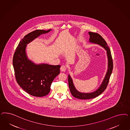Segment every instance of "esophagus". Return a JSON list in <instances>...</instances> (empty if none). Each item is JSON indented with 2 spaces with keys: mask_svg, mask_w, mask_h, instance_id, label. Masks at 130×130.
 <instances>
[{
  "mask_svg": "<svg viewBox=\"0 0 130 130\" xmlns=\"http://www.w3.org/2000/svg\"><path fill=\"white\" fill-rule=\"evenodd\" d=\"M60 70L62 71H65L66 70V67L65 65H62L60 67Z\"/></svg>",
  "mask_w": 130,
  "mask_h": 130,
  "instance_id": "obj_1",
  "label": "esophagus"
}]
</instances>
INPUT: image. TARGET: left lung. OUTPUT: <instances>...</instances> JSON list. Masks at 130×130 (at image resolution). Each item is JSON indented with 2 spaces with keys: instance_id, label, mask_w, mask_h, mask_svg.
I'll return each instance as SVG.
<instances>
[{
  "instance_id": "obj_1",
  "label": "left lung",
  "mask_w": 130,
  "mask_h": 130,
  "mask_svg": "<svg viewBox=\"0 0 130 130\" xmlns=\"http://www.w3.org/2000/svg\"><path fill=\"white\" fill-rule=\"evenodd\" d=\"M89 34L90 37L89 39V41L90 42L98 44L103 47L106 51L107 56L108 58V70L107 71L106 75L105 76V77L103 79L100 86L99 87L98 89L96 91L90 93L80 92L77 91L74 85L73 80L71 78V76L70 75H68L69 86L71 94L76 98L82 100L94 98L95 97L98 96L99 95H100L101 94H102L106 89L113 69V62L110 49L108 46L105 40L103 39V38L101 36L97 33L89 32Z\"/></svg>"
}]
</instances>
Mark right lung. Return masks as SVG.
<instances>
[{
    "label": "right lung",
    "mask_w": 130,
    "mask_h": 130,
    "mask_svg": "<svg viewBox=\"0 0 130 130\" xmlns=\"http://www.w3.org/2000/svg\"><path fill=\"white\" fill-rule=\"evenodd\" d=\"M51 30L39 29L28 34L20 41L13 56V65L17 82L24 91L33 96L43 97L50 92L51 83L59 74L60 65L33 62L27 55V45Z\"/></svg>",
    "instance_id": "right-lung-1"
}]
</instances>
